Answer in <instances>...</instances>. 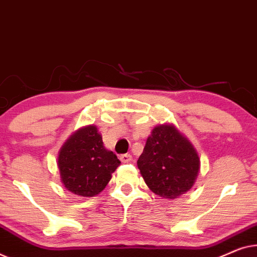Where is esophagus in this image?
<instances>
[{"instance_id": "1", "label": "esophagus", "mask_w": 257, "mask_h": 257, "mask_svg": "<svg viewBox=\"0 0 257 257\" xmlns=\"http://www.w3.org/2000/svg\"><path fill=\"white\" fill-rule=\"evenodd\" d=\"M120 160H121L122 163H130V162H132V160H133V157H132V155L124 154V155H121Z\"/></svg>"}]
</instances>
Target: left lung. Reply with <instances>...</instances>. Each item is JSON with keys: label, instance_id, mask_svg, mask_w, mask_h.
Returning a JSON list of instances; mask_svg holds the SVG:
<instances>
[{"label": "left lung", "instance_id": "obj_1", "mask_svg": "<svg viewBox=\"0 0 257 257\" xmlns=\"http://www.w3.org/2000/svg\"><path fill=\"white\" fill-rule=\"evenodd\" d=\"M148 187L164 199H176L191 190L200 169L192 143L173 124L156 125L137 161Z\"/></svg>", "mask_w": 257, "mask_h": 257}]
</instances>
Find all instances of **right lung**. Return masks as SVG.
I'll use <instances>...</instances> for the list:
<instances>
[{
  "instance_id": "obj_1",
  "label": "right lung",
  "mask_w": 257,
  "mask_h": 257,
  "mask_svg": "<svg viewBox=\"0 0 257 257\" xmlns=\"http://www.w3.org/2000/svg\"><path fill=\"white\" fill-rule=\"evenodd\" d=\"M61 183L81 197L97 196L121 162L103 147L96 125H86L72 134L58 155Z\"/></svg>"
}]
</instances>
